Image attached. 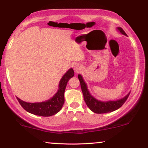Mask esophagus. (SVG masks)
I'll return each mask as SVG.
<instances>
[{"label":"esophagus","mask_w":148,"mask_h":148,"mask_svg":"<svg viewBox=\"0 0 148 148\" xmlns=\"http://www.w3.org/2000/svg\"><path fill=\"white\" fill-rule=\"evenodd\" d=\"M74 71H75L76 73H78L79 72L80 69H81V67H80L79 64H76V65H75L74 67Z\"/></svg>","instance_id":"1"}]
</instances>
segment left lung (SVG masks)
<instances>
[{
  "mask_svg": "<svg viewBox=\"0 0 148 148\" xmlns=\"http://www.w3.org/2000/svg\"><path fill=\"white\" fill-rule=\"evenodd\" d=\"M117 29L123 34V35L127 36V34L125 33V32L124 31L123 28H120V27H118ZM78 78H79L80 84H81V90H82L83 95H84V101H86V105H87L88 108L92 111L95 113H110V112L114 111L115 110L118 109L119 108H120V107L123 106V103L126 101L127 99L128 98L129 95H130V92H129L123 98H122L120 99L115 100V101H100V100H98L96 98H95L92 95H91V94L90 93V92L88 89L87 84L84 81L82 76L81 74H79L78 75Z\"/></svg>",
  "mask_w": 148,
  "mask_h": 148,
  "instance_id": "left-lung-1",
  "label": "left lung"
}]
</instances>
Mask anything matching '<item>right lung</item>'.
<instances>
[{
    "label": "right lung",
    "mask_w": 148,
    "mask_h": 148,
    "mask_svg": "<svg viewBox=\"0 0 148 148\" xmlns=\"http://www.w3.org/2000/svg\"><path fill=\"white\" fill-rule=\"evenodd\" d=\"M74 75L72 68L67 71L61 78L58 85V90L53 97L42 102H25L17 98L21 106L28 113L43 117H49L56 114L62 108L64 102V93L69 80Z\"/></svg>",
    "instance_id": "obj_1"
}]
</instances>
